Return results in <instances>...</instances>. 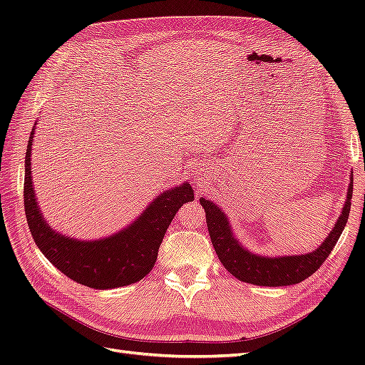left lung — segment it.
<instances>
[{"instance_id": "left-lung-1", "label": "left lung", "mask_w": 365, "mask_h": 365, "mask_svg": "<svg viewBox=\"0 0 365 365\" xmlns=\"http://www.w3.org/2000/svg\"><path fill=\"white\" fill-rule=\"evenodd\" d=\"M353 195V173L350 175V184L347 189V200L342 213L338 217L335 227L330 231L326 240L315 251L302 256H280V257H264L252 254L240 245L233 236L231 225L227 216L220 212V208L212 201L201 197L200 202L205 210V220L208 227L212 244L220 263L225 269L235 275L236 279L251 284L259 286H288L300 283L309 275H312L323 262L332 252L334 247L344 230Z\"/></svg>"}]
</instances>
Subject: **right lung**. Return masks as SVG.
Returning a JSON list of instances; mask_svg holds the SVG:
<instances>
[{"label": "right lung", "instance_id": "1", "mask_svg": "<svg viewBox=\"0 0 365 365\" xmlns=\"http://www.w3.org/2000/svg\"><path fill=\"white\" fill-rule=\"evenodd\" d=\"M35 128L26 152L24 207L33 240L54 267L68 279L94 289L132 284L150 272L157 262L164 233L182 204L193 200L190 184L165 190L134 222L118 233L98 240H77L51 230L42 216L31 181L30 153Z\"/></svg>", "mask_w": 365, "mask_h": 365}]
</instances>
